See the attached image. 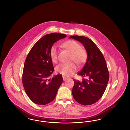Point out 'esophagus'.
Here are the masks:
<instances>
[{"instance_id": "obj_1", "label": "esophagus", "mask_w": 130, "mask_h": 130, "mask_svg": "<svg viewBox=\"0 0 130 130\" xmlns=\"http://www.w3.org/2000/svg\"><path fill=\"white\" fill-rule=\"evenodd\" d=\"M63 80L64 81H66L67 79H68V78L67 77H65V76H63Z\"/></svg>"}]
</instances>
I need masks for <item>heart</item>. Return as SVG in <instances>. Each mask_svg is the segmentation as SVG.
I'll return each mask as SVG.
<instances>
[{
	"instance_id": "b5f03b06",
	"label": "heart",
	"mask_w": 130,
	"mask_h": 130,
	"mask_svg": "<svg viewBox=\"0 0 130 130\" xmlns=\"http://www.w3.org/2000/svg\"><path fill=\"white\" fill-rule=\"evenodd\" d=\"M63 46L72 54L71 60L77 65L81 66L85 62L87 54L85 50L81 48L79 44L74 40H69L63 44ZM50 56L53 62L56 63L58 61V49L56 45H53L50 49ZM77 70V67L74 63L60 64L56 67V71L63 75L68 77L73 75Z\"/></svg>"
}]
</instances>
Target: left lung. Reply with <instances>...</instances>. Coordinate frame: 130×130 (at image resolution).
<instances>
[{
	"instance_id": "1",
	"label": "left lung",
	"mask_w": 130,
	"mask_h": 130,
	"mask_svg": "<svg viewBox=\"0 0 130 130\" xmlns=\"http://www.w3.org/2000/svg\"><path fill=\"white\" fill-rule=\"evenodd\" d=\"M69 38H73L82 44L87 53L86 62L78 73L86 78L81 81L74 80L73 96L81 105H92L101 99L109 79L105 58L98 46L89 38L72 36Z\"/></svg>"
}]
</instances>
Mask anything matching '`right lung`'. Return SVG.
Segmentation results:
<instances>
[{"instance_id": "add662e5", "label": "right lung", "mask_w": 130, "mask_h": 130, "mask_svg": "<svg viewBox=\"0 0 130 130\" xmlns=\"http://www.w3.org/2000/svg\"><path fill=\"white\" fill-rule=\"evenodd\" d=\"M66 35L54 32L41 37L34 45L25 60L22 83L28 97L38 105H46L56 98L62 84L61 74L53 77L54 68L50 56L51 47Z\"/></svg>"}]
</instances>
